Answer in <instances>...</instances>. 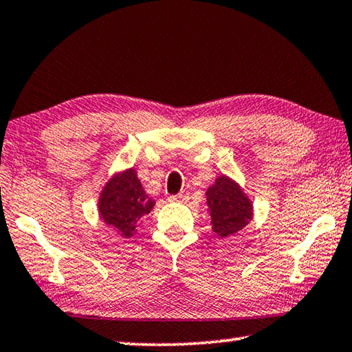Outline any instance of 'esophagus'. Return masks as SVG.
<instances>
[{
	"mask_svg": "<svg viewBox=\"0 0 352 352\" xmlns=\"http://www.w3.org/2000/svg\"><path fill=\"white\" fill-rule=\"evenodd\" d=\"M168 200L169 201H184V200H188V194L186 192H182V194H178V195H170Z\"/></svg>",
	"mask_w": 352,
	"mask_h": 352,
	"instance_id": "1",
	"label": "esophagus"
}]
</instances>
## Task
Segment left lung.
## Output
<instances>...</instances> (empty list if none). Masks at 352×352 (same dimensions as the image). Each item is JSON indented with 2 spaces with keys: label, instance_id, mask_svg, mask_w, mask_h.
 <instances>
[{
  "label": "left lung",
  "instance_id": "1",
  "mask_svg": "<svg viewBox=\"0 0 352 352\" xmlns=\"http://www.w3.org/2000/svg\"><path fill=\"white\" fill-rule=\"evenodd\" d=\"M211 228L222 239L234 236L252 222L253 201L233 178L220 175L206 189Z\"/></svg>",
  "mask_w": 352,
  "mask_h": 352
}]
</instances>
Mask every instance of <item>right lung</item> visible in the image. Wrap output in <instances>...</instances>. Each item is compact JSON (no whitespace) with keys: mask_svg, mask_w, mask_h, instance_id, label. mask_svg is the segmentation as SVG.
<instances>
[{"mask_svg":"<svg viewBox=\"0 0 352 352\" xmlns=\"http://www.w3.org/2000/svg\"><path fill=\"white\" fill-rule=\"evenodd\" d=\"M155 206L133 168L113 174L99 194L98 211L102 222L113 231L129 239L136 234L140 220Z\"/></svg>","mask_w":352,"mask_h":352,"instance_id":"1","label":"right lung"}]
</instances>
